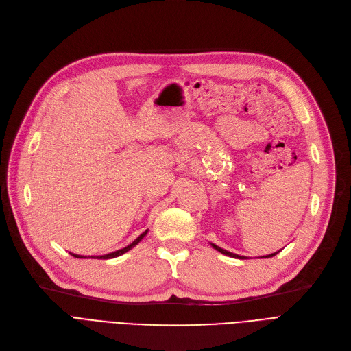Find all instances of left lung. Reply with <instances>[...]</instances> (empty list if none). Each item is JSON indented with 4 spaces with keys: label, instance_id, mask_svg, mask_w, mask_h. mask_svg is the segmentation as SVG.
Returning <instances> with one entry per match:
<instances>
[{
    "label": "left lung",
    "instance_id": "1",
    "mask_svg": "<svg viewBox=\"0 0 351 351\" xmlns=\"http://www.w3.org/2000/svg\"><path fill=\"white\" fill-rule=\"evenodd\" d=\"M212 247L215 248L217 251H219L221 254H225V255H228V256H232V258H245V256H241V255H237V254H232V252H230V251H226V250H222V248H219L218 245H215V243H212ZM274 255H277V252H274V254H271V255H267V256H261V258H269V256H274Z\"/></svg>",
    "mask_w": 351,
    "mask_h": 351
}]
</instances>
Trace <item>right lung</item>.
I'll use <instances>...</instances> for the list:
<instances>
[{"label": "right lung", "instance_id": "1", "mask_svg": "<svg viewBox=\"0 0 351 351\" xmlns=\"http://www.w3.org/2000/svg\"><path fill=\"white\" fill-rule=\"evenodd\" d=\"M147 234V231L146 232H143L139 238H136L132 243H130V245H128L126 248H123V250H119V251H114V252H112V254H108V255H101V256H97V258H100V260H109V258H116V256H119V255H123L125 252H128L129 250H132L134 245H138V243L143 239V237ZM73 256H75V258H83V256H80V255H74L73 254ZM91 258H93V256H91Z\"/></svg>", "mask_w": 351, "mask_h": 351}]
</instances>
